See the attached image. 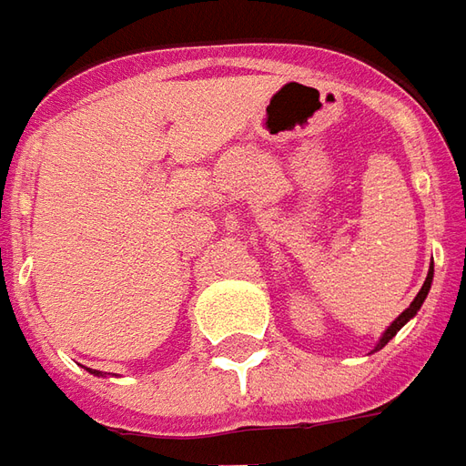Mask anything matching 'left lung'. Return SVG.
<instances>
[{"label": "left lung", "mask_w": 466, "mask_h": 466, "mask_svg": "<svg viewBox=\"0 0 466 466\" xmlns=\"http://www.w3.org/2000/svg\"><path fill=\"white\" fill-rule=\"evenodd\" d=\"M431 277H434V267H431L430 274H427V279H424V284H421L420 294H417V297H414V302H411L410 307H407V309H404V312H401L400 317H397V319H394V322L390 324V327H387V332L381 334L380 344H377V347H374V351L381 350V347H384V344L390 342V339H391V337H394V334L400 332V329H401V327H404V324L410 322V319H411V317H414V314L420 312V307H421V304H424V299H427V294H430Z\"/></svg>", "instance_id": "8db88e82"}]
</instances>
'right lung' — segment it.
<instances>
[{"instance_id": "add662e5", "label": "right lung", "mask_w": 466, "mask_h": 466, "mask_svg": "<svg viewBox=\"0 0 466 466\" xmlns=\"http://www.w3.org/2000/svg\"><path fill=\"white\" fill-rule=\"evenodd\" d=\"M92 374H99V371H96V370H95V371H92Z\"/></svg>"}]
</instances>
